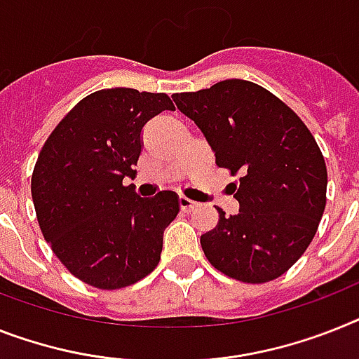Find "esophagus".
<instances>
[{
  "label": "esophagus",
  "instance_id": "esophagus-1",
  "mask_svg": "<svg viewBox=\"0 0 359 359\" xmlns=\"http://www.w3.org/2000/svg\"><path fill=\"white\" fill-rule=\"evenodd\" d=\"M179 206H180V210H182V212H191V210H194V208L197 206V203H194L191 198L184 197V195H180V197H179Z\"/></svg>",
  "mask_w": 359,
  "mask_h": 359
}]
</instances>
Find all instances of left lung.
I'll use <instances>...</instances> for the list:
<instances>
[{"label":"left lung","mask_w":359,"mask_h":359,"mask_svg":"<svg viewBox=\"0 0 359 359\" xmlns=\"http://www.w3.org/2000/svg\"><path fill=\"white\" fill-rule=\"evenodd\" d=\"M179 111L197 123L215 164L239 182V213L201 236L208 261L243 283L277 279L314 239L327 204V165L303 120L264 87L224 80L197 93H177Z\"/></svg>","instance_id":"obj_1"}]
</instances>
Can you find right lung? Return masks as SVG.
Here are the masks:
<instances>
[{"mask_svg": "<svg viewBox=\"0 0 359 359\" xmlns=\"http://www.w3.org/2000/svg\"><path fill=\"white\" fill-rule=\"evenodd\" d=\"M173 109L165 93L102 89L78 102L41 147L31 182L38 224L80 281L116 290L140 281L161 261L179 197L158 191L142 198L122 180L137 173L147 120Z\"/></svg>", "mask_w": 359, "mask_h": 359, "instance_id": "1", "label": "right lung"}]
</instances>
